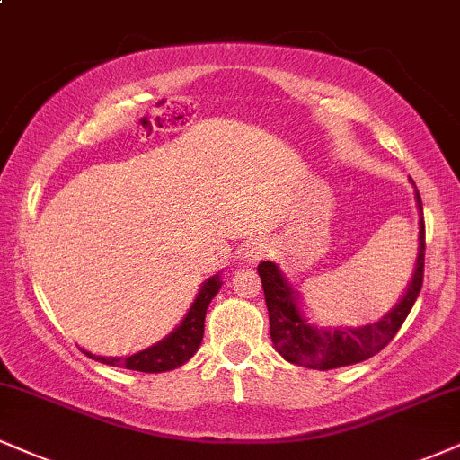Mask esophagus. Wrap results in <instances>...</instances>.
I'll list each match as a JSON object with an SVG mask.
<instances>
[{
  "instance_id": "34e87169",
  "label": "esophagus",
  "mask_w": 460,
  "mask_h": 460,
  "mask_svg": "<svg viewBox=\"0 0 460 460\" xmlns=\"http://www.w3.org/2000/svg\"><path fill=\"white\" fill-rule=\"evenodd\" d=\"M272 251H274L272 242H270L268 237H259V240L251 242V246L246 248L244 261H248V263H257V261H261L263 257H268V254L272 252Z\"/></svg>"
}]
</instances>
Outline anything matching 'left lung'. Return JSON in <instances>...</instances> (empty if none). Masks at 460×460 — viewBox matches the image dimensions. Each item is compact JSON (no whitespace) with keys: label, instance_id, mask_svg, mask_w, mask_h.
Here are the masks:
<instances>
[{"label":"left lung","instance_id":"obj_1","mask_svg":"<svg viewBox=\"0 0 460 460\" xmlns=\"http://www.w3.org/2000/svg\"><path fill=\"white\" fill-rule=\"evenodd\" d=\"M413 184V180H411ZM416 186V184H413ZM416 206L420 212V235H418V259L413 268L411 280H409L405 293L375 323L362 325V328H319L304 317L300 306V293L293 289L287 280L283 270L272 261L259 263L257 272L261 276L265 293V304L270 313V336H272L274 349L283 356L287 362L297 367L330 370L349 367V364L364 362L375 353L384 349L394 339L402 321L407 319L413 302L418 300L424 279V216L420 192L416 190Z\"/></svg>","mask_w":460,"mask_h":460}]
</instances>
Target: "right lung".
<instances>
[{
  "mask_svg": "<svg viewBox=\"0 0 460 460\" xmlns=\"http://www.w3.org/2000/svg\"><path fill=\"white\" fill-rule=\"evenodd\" d=\"M223 287L220 274L209 276L206 283L199 289L195 302L188 308L186 317L181 319V323L164 336L163 341L154 342L147 349L132 353L126 358H104V356H93V353L85 351V356L102 364H111V367L128 368V370H139V373H164V370H173L181 364H186L188 359L195 356L199 345L203 341V328H206V313L209 302L214 300V296Z\"/></svg>",
  "mask_w": 460,
  "mask_h": 460,
  "instance_id": "right-lung-1",
  "label": "right lung"
}]
</instances>
